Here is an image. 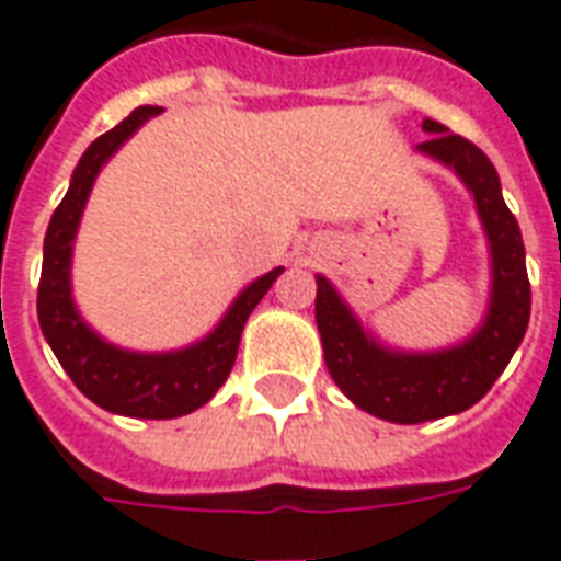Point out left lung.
<instances>
[{
	"instance_id": "1",
	"label": "left lung",
	"mask_w": 561,
	"mask_h": 561,
	"mask_svg": "<svg viewBox=\"0 0 561 561\" xmlns=\"http://www.w3.org/2000/svg\"><path fill=\"white\" fill-rule=\"evenodd\" d=\"M422 130L431 133V139L419 145V151L458 172L476 198V210L491 243V306L481 327L467 342L446 351L404 354L365 333L363 323L323 276H318L314 297L323 359L335 386L359 410L396 425L463 413L488 396L505 365L512 363L517 344L524 342L533 309L524 238L502 198L493 163L470 139L449 133L439 122L425 118Z\"/></svg>"
}]
</instances>
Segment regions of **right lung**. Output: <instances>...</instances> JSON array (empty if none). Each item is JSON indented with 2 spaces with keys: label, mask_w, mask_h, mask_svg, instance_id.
Returning <instances> with one entry per match:
<instances>
[{
  "label": "right lung",
  "mask_w": 561,
  "mask_h": 561,
  "mask_svg": "<svg viewBox=\"0 0 561 561\" xmlns=\"http://www.w3.org/2000/svg\"><path fill=\"white\" fill-rule=\"evenodd\" d=\"M160 115V106H139L122 124L98 136L73 169L70 186L44 238V267L37 285V321L53 354L77 383L82 396L98 408L133 419H175L193 413L226 383L238 359L240 333L247 318L259 306L270 285L279 279L282 267L270 270L261 279L240 291L226 318L202 342L172 354H136L103 342L82 321L70 297V252L80 228L82 207L89 202L94 178L133 133L148 118Z\"/></svg>",
  "instance_id": "right-lung-1"
}]
</instances>
